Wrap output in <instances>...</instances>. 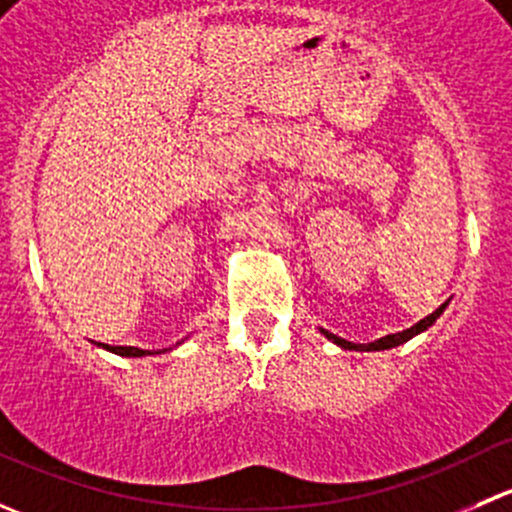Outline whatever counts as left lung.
Masks as SVG:
<instances>
[{"mask_svg":"<svg viewBox=\"0 0 512 512\" xmlns=\"http://www.w3.org/2000/svg\"><path fill=\"white\" fill-rule=\"evenodd\" d=\"M446 307H448V302H446V304H441V307H438L436 312H431V314H428V317H423L421 322H416L414 327L404 329V332L386 334V337H381V339H374V342H369V344H354V342H347V339L337 337V334L327 332V329H319V332H322L324 337L329 339V342H334V344H337V347H342V349H349V352H384V349H394V347H399V344L409 342V339H414L416 334L426 332L428 327H433V324H436V319L441 317V314H443V309H446Z\"/></svg>","mask_w":512,"mask_h":512,"instance_id":"1","label":"left lung"}]
</instances>
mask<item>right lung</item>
Listing matches in <instances>:
<instances>
[{
    "instance_id": "right-lung-1",
    "label": "right lung",
    "mask_w": 512,
    "mask_h": 512,
    "mask_svg": "<svg viewBox=\"0 0 512 512\" xmlns=\"http://www.w3.org/2000/svg\"><path fill=\"white\" fill-rule=\"evenodd\" d=\"M96 347H101V349H106V352H113V354H118V356H131V359H141V356H153V354H165V352H170V349H138V347H108V344H96ZM175 347H178V344H175Z\"/></svg>"
}]
</instances>
